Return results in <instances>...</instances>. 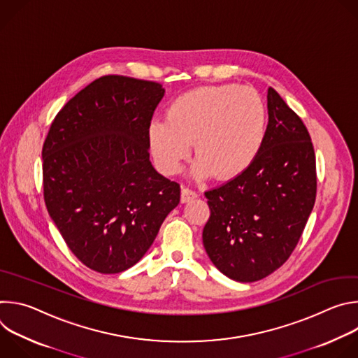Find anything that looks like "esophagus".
Masks as SVG:
<instances>
[{
    "label": "esophagus",
    "instance_id": "obj_1",
    "mask_svg": "<svg viewBox=\"0 0 358 358\" xmlns=\"http://www.w3.org/2000/svg\"><path fill=\"white\" fill-rule=\"evenodd\" d=\"M196 196H198V194L195 191H192L187 187H182V189H181V202H189V201L195 199Z\"/></svg>",
    "mask_w": 358,
    "mask_h": 358
}]
</instances>
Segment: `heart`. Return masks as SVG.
<instances>
[{"label":"heart","mask_w":358,"mask_h":358,"mask_svg":"<svg viewBox=\"0 0 358 358\" xmlns=\"http://www.w3.org/2000/svg\"><path fill=\"white\" fill-rule=\"evenodd\" d=\"M268 112L261 94L238 85L201 86L177 96L166 119L147 126V138L157 169L177 174L194 144L196 178L231 180L245 173L265 144Z\"/></svg>","instance_id":"obj_1"}]
</instances>
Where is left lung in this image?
<instances>
[{"mask_svg":"<svg viewBox=\"0 0 358 358\" xmlns=\"http://www.w3.org/2000/svg\"><path fill=\"white\" fill-rule=\"evenodd\" d=\"M268 130L258 159L241 176L206 192L211 215L202 242L220 272L257 282L292 255L316 199L310 134L279 93L268 89Z\"/></svg>","mask_w":358,"mask_h":358,"instance_id":"left-lung-1","label":"left lung"}]
</instances>
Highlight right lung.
I'll list each match as a JSON object with an SVG mask.
<instances>
[{"instance_id": "obj_1", "label": "right lung", "mask_w": 358, "mask_h": 358, "mask_svg": "<svg viewBox=\"0 0 358 358\" xmlns=\"http://www.w3.org/2000/svg\"><path fill=\"white\" fill-rule=\"evenodd\" d=\"M157 82L101 76L75 94L42 147L46 210L68 248L99 273L136 265L178 206L180 184L150 162Z\"/></svg>"}]
</instances>
